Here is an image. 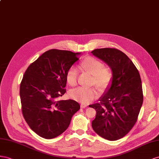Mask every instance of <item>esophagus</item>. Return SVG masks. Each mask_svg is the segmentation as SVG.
Instances as JSON below:
<instances>
[{
    "label": "esophagus",
    "mask_w": 159,
    "mask_h": 159,
    "mask_svg": "<svg viewBox=\"0 0 159 159\" xmlns=\"http://www.w3.org/2000/svg\"><path fill=\"white\" fill-rule=\"evenodd\" d=\"M87 107V105H85V104H81L80 105V107L81 108H85V107Z\"/></svg>",
    "instance_id": "esophagus-1"
}]
</instances>
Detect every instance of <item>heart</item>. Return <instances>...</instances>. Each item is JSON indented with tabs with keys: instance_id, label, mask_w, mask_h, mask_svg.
Here are the masks:
<instances>
[{
	"instance_id": "heart-1",
	"label": "heart",
	"mask_w": 159,
	"mask_h": 159,
	"mask_svg": "<svg viewBox=\"0 0 159 159\" xmlns=\"http://www.w3.org/2000/svg\"><path fill=\"white\" fill-rule=\"evenodd\" d=\"M80 66L85 72L93 75L92 84L104 90L107 89L112 82L113 72L110 67L105 66L100 60L95 57L88 56L80 62ZM78 71L74 66H70L66 72V80L70 87H75L77 84ZM70 96L79 102L87 104L99 97V92L97 89L79 87L70 93Z\"/></svg>"
}]
</instances>
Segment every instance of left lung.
I'll use <instances>...</instances> for the list:
<instances>
[{
  "instance_id": "left-lung-1",
  "label": "left lung",
  "mask_w": 159,
  "mask_h": 159,
  "mask_svg": "<svg viewBox=\"0 0 159 159\" xmlns=\"http://www.w3.org/2000/svg\"><path fill=\"white\" fill-rule=\"evenodd\" d=\"M91 53L106 62L113 72L111 87L100 102L89 105L96 110L92 128L105 139L119 140L135 125L143 103L139 72L132 60L116 48L95 49Z\"/></svg>"
}]
</instances>
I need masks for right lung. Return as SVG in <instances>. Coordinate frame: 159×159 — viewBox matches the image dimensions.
I'll use <instances>...</instances> for the list:
<instances>
[{
  "label": "right lung",
  "mask_w": 159,
  "mask_h": 159,
  "mask_svg": "<svg viewBox=\"0 0 159 159\" xmlns=\"http://www.w3.org/2000/svg\"><path fill=\"white\" fill-rule=\"evenodd\" d=\"M79 54L52 49L24 73L19 91L22 114L30 128L46 139L62 134L80 109L75 100L57 101L66 92V72Z\"/></svg>",
  "instance_id": "obj_1"
}]
</instances>
